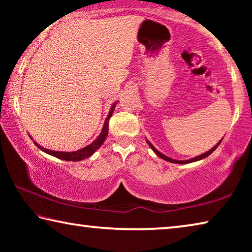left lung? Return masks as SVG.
Listing matches in <instances>:
<instances>
[{
	"instance_id": "obj_1",
	"label": "left lung",
	"mask_w": 252,
	"mask_h": 252,
	"mask_svg": "<svg viewBox=\"0 0 252 252\" xmlns=\"http://www.w3.org/2000/svg\"><path fill=\"white\" fill-rule=\"evenodd\" d=\"M221 141H222V140H220V141L216 144L215 147H213L211 150H209L208 152H206V153H203V155H201V156H198V157H195V158H192V159H190V160H183V161H181V160H173V159H171V158H169V157H167V156H164V155H162L161 152H159L157 150V149L152 146V144L148 141L147 140V142H148V144L149 146H150V148L152 149L153 151L156 152V155L157 156H159L161 159H163V160H167V161H169V162H172V163H190V162H194V161H199V160H201V159H204V158L206 157H208V156H210L211 153L216 150L217 148H218V146L219 144L221 143Z\"/></svg>"
}]
</instances>
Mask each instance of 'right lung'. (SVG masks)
Returning <instances> with one entry per match:
<instances>
[{
  "label": "right lung",
  "instance_id": "right-lung-1",
  "mask_svg": "<svg viewBox=\"0 0 252 252\" xmlns=\"http://www.w3.org/2000/svg\"><path fill=\"white\" fill-rule=\"evenodd\" d=\"M116 104L117 103H114L112 106H111L110 112L108 114V118L105 119L103 129H102L100 135L97 136V138L91 144H89L88 147L81 149V150H79V151H74V152L53 151V150H48V149H44L43 147H41L40 144H37L35 141H34V143H35L36 147L39 148V149H41L42 151H44L45 153H48V155H51V156H53L55 158H59V159H61V160H65V161H81V160H83V159H87V158L91 157L93 153H94L97 150V149H99L102 146V143L104 142L106 135H108V131H109V119L112 117V113H113V111H114V108H116Z\"/></svg>",
  "mask_w": 252,
  "mask_h": 252
}]
</instances>
